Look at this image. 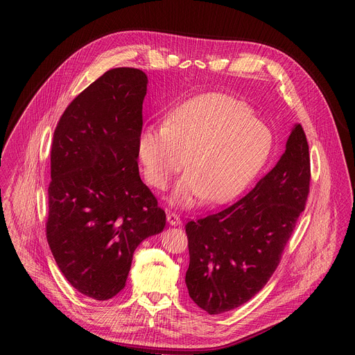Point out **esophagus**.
<instances>
[{
  "mask_svg": "<svg viewBox=\"0 0 355 355\" xmlns=\"http://www.w3.org/2000/svg\"><path fill=\"white\" fill-rule=\"evenodd\" d=\"M167 222H168L170 226H180L182 223L181 218L177 214H174V212H168L167 214Z\"/></svg>",
  "mask_w": 355,
  "mask_h": 355,
  "instance_id": "1",
  "label": "esophagus"
}]
</instances>
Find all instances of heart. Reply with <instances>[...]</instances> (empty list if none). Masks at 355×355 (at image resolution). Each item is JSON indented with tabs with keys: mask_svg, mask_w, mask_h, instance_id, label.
<instances>
[{
	"mask_svg": "<svg viewBox=\"0 0 355 355\" xmlns=\"http://www.w3.org/2000/svg\"><path fill=\"white\" fill-rule=\"evenodd\" d=\"M271 148L270 128L248 105L214 92L187 101L166 126H147L139 136V156L156 188H166L187 163L189 173L171 196L181 207L204 196L211 202L234 196L263 167Z\"/></svg>",
	"mask_w": 355,
	"mask_h": 355,
	"instance_id": "1",
	"label": "heart"
}]
</instances>
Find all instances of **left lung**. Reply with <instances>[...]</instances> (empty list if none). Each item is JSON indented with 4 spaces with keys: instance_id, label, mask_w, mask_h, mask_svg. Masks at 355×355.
<instances>
[{
    "instance_id": "obj_1",
    "label": "left lung",
    "mask_w": 355,
    "mask_h": 355,
    "mask_svg": "<svg viewBox=\"0 0 355 355\" xmlns=\"http://www.w3.org/2000/svg\"><path fill=\"white\" fill-rule=\"evenodd\" d=\"M306 135L295 123L275 167L230 207L185 226L188 293L209 315L239 308L259 293L281 254L309 193Z\"/></svg>"
}]
</instances>
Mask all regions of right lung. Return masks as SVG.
Instances as JSON below:
<instances>
[{
	"instance_id": "right-lung-1",
	"label": "right lung",
	"mask_w": 355,
	"mask_h": 355,
	"mask_svg": "<svg viewBox=\"0 0 355 355\" xmlns=\"http://www.w3.org/2000/svg\"><path fill=\"white\" fill-rule=\"evenodd\" d=\"M147 83L139 69L107 71L73 99L53 135L47 241L71 286L96 300L125 288L135 250L166 226L137 166Z\"/></svg>"
}]
</instances>
